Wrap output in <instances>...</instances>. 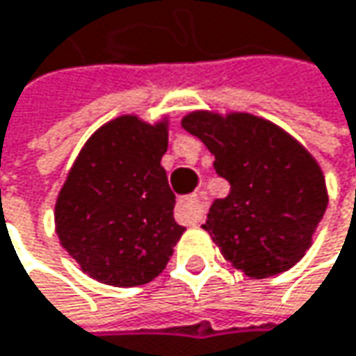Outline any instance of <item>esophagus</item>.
<instances>
[{
  "instance_id": "esophagus-1",
  "label": "esophagus",
  "mask_w": 356,
  "mask_h": 356,
  "mask_svg": "<svg viewBox=\"0 0 356 356\" xmlns=\"http://www.w3.org/2000/svg\"><path fill=\"white\" fill-rule=\"evenodd\" d=\"M177 216H181L183 220L200 222L204 218V197L202 195H195V197L179 200Z\"/></svg>"
}]
</instances>
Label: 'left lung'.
Listing matches in <instances>:
<instances>
[{"label":"left lung","instance_id":"left-lung-1","mask_svg":"<svg viewBox=\"0 0 356 356\" xmlns=\"http://www.w3.org/2000/svg\"><path fill=\"white\" fill-rule=\"evenodd\" d=\"M181 126L208 146L216 173L230 183V193L213 200L204 224L224 259L257 279L291 269L328 206L312 154L250 113L193 112Z\"/></svg>","mask_w":356,"mask_h":356}]
</instances>
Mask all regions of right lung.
I'll list each match as a JSON object with an SVG mask.
<instances>
[{"label":"right lung","instance_id":"obj_1","mask_svg":"<svg viewBox=\"0 0 356 356\" xmlns=\"http://www.w3.org/2000/svg\"><path fill=\"white\" fill-rule=\"evenodd\" d=\"M165 152V124L122 115L102 126L75 161L54 222L60 244L93 279L136 287L169 263L185 228L173 218Z\"/></svg>","mask_w":356,"mask_h":356}]
</instances>
